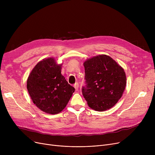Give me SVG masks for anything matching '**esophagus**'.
Segmentation results:
<instances>
[{"label": "esophagus", "instance_id": "obj_1", "mask_svg": "<svg viewBox=\"0 0 155 155\" xmlns=\"http://www.w3.org/2000/svg\"><path fill=\"white\" fill-rule=\"evenodd\" d=\"M73 87H75V90L76 91H77L78 90V87H79V84H78V83H75V84H74V85H73Z\"/></svg>", "mask_w": 155, "mask_h": 155}]
</instances>
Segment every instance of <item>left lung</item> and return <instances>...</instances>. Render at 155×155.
Masks as SVG:
<instances>
[{"instance_id":"obj_1","label":"left lung","mask_w":155,"mask_h":155,"mask_svg":"<svg viewBox=\"0 0 155 155\" xmlns=\"http://www.w3.org/2000/svg\"><path fill=\"white\" fill-rule=\"evenodd\" d=\"M84 65L86 85L82 92L88 106L101 112L114 106L126 85L124 69L105 54L88 59Z\"/></svg>"}]
</instances>
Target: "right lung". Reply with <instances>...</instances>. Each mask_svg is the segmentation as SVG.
Here are the masks:
<instances>
[{
    "mask_svg": "<svg viewBox=\"0 0 155 155\" xmlns=\"http://www.w3.org/2000/svg\"><path fill=\"white\" fill-rule=\"evenodd\" d=\"M62 64L53 58L39 61L27 80V88L33 103L42 111L56 114L66 107L75 88L61 75Z\"/></svg>",
    "mask_w": 155,
    "mask_h": 155,
    "instance_id": "add662e5",
    "label": "right lung"
}]
</instances>
